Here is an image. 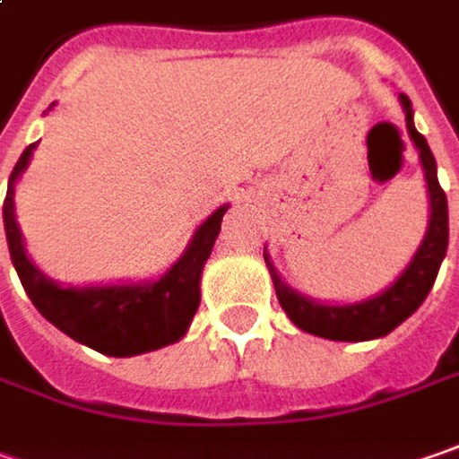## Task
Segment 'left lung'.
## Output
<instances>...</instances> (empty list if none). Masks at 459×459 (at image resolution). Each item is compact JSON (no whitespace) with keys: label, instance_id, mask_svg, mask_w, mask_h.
Instances as JSON below:
<instances>
[{"label":"left lung","instance_id":"obj_1","mask_svg":"<svg viewBox=\"0 0 459 459\" xmlns=\"http://www.w3.org/2000/svg\"><path fill=\"white\" fill-rule=\"evenodd\" d=\"M398 98H401L403 110H405L408 136L413 139L419 157H421L426 188H429V209H431L424 242L419 245L416 255L411 258V264L405 265L401 276L377 297L361 299L354 305H323V302H315L305 294H299L297 289L284 284L279 271L271 264L268 253H264L265 265H268L271 279H273L276 297H279V305L284 307L289 320L305 333L328 338V341H372V338H382L390 331H395L403 320H408L416 309L421 307L426 294L434 287L439 265L447 255V195L437 180V160L429 150L424 136L413 126L411 100L405 95H398Z\"/></svg>","mask_w":459,"mask_h":459}]
</instances>
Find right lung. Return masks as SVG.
<instances>
[{"mask_svg":"<svg viewBox=\"0 0 459 459\" xmlns=\"http://www.w3.org/2000/svg\"><path fill=\"white\" fill-rule=\"evenodd\" d=\"M33 150L35 144H30L22 152L12 170L2 217L12 264L35 309L69 338L108 356H136L180 341L201 302V271L230 204L219 206L195 230L186 253L157 281L64 289L28 258L14 219V180L25 172Z\"/></svg>","mask_w":459,"mask_h":459,"instance_id":"right-lung-1","label":"right lung"}]
</instances>
